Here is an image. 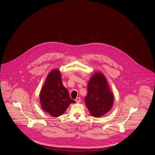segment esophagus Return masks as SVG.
<instances>
[{"mask_svg":"<svg viewBox=\"0 0 155 155\" xmlns=\"http://www.w3.org/2000/svg\"><path fill=\"white\" fill-rule=\"evenodd\" d=\"M75 101H76V102H77V103H79V102H81V99H80V97H77L76 99H75Z\"/></svg>","mask_w":155,"mask_h":155,"instance_id":"obj_1","label":"esophagus"}]
</instances>
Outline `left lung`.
I'll return each instance as SVG.
<instances>
[{"label":"left lung","mask_w":155,"mask_h":155,"mask_svg":"<svg viewBox=\"0 0 155 155\" xmlns=\"http://www.w3.org/2000/svg\"><path fill=\"white\" fill-rule=\"evenodd\" d=\"M114 95L106 77L101 72H96L90 78L84 101L90 114L100 117L108 112L114 103Z\"/></svg>","instance_id":"obj_1"}]
</instances>
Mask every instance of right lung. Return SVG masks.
Returning a JSON list of instances; mask_svg holds the SVG:
<instances>
[{"label":"right lung","mask_w":155,"mask_h":155,"mask_svg":"<svg viewBox=\"0 0 155 155\" xmlns=\"http://www.w3.org/2000/svg\"><path fill=\"white\" fill-rule=\"evenodd\" d=\"M40 101L43 110L53 117L62 115L71 103L75 102L63 86L59 70L53 69L48 74L40 91Z\"/></svg>","instance_id":"right-lung-1"}]
</instances>
